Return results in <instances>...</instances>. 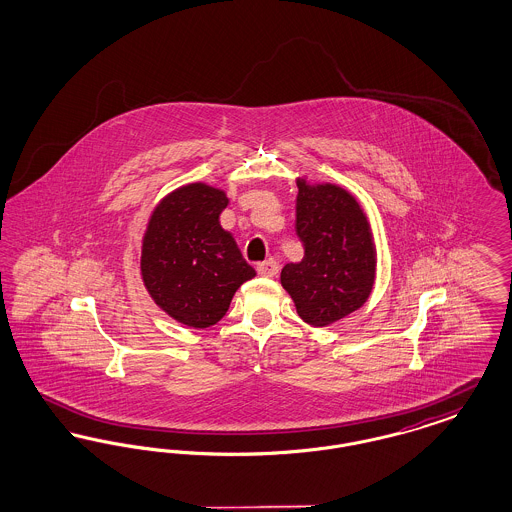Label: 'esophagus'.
Returning a JSON list of instances; mask_svg holds the SVG:
<instances>
[{
    "label": "esophagus",
    "instance_id": "34e87169",
    "mask_svg": "<svg viewBox=\"0 0 512 512\" xmlns=\"http://www.w3.org/2000/svg\"><path fill=\"white\" fill-rule=\"evenodd\" d=\"M257 272H259L261 276L272 278V276H276V274H278V263H276V261H272V259H268L265 263H259V265H257Z\"/></svg>",
    "mask_w": 512,
    "mask_h": 512
}]
</instances>
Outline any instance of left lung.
I'll return each mask as SVG.
<instances>
[{
  "label": "left lung",
  "instance_id": "left-lung-1",
  "mask_svg": "<svg viewBox=\"0 0 512 512\" xmlns=\"http://www.w3.org/2000/svg\"><path fill=\"white\" fill-rule=\"evenodd\" d=\"M297 188L295 232L305 255L282 268L280 282L299 317L311 326H328L365 305L376 276V249L353 195L305 180H297Z\"/></svg>",
  "mask_w": 512,
  "mask_h": 512
}]
</instances>
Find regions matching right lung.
Segmentation results:
<instances>
[{"mask_svg": "<svg viewBox=\"0 0 512 512\" xmlns=\"http://www.w3.org/2000/svg\"><path fill=\"white\" fill-rule=\"evenodd\" d=\"M228 197L195 182L153 211L142 244V278L153 301L174 320L209 328L226 315L236 290L255 276L220 213Z\"/></svg>", "mask_w": 512, "mask_h": 512, "instance_id": "obj_1", "label": "right lung"}]
</instances>
